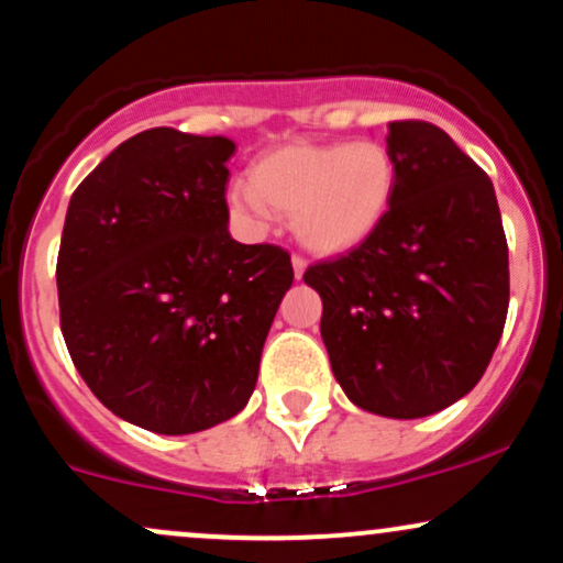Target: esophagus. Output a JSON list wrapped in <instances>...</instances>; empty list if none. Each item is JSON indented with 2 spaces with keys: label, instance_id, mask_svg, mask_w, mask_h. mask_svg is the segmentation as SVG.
I'll return each instance as SVG.
<instances>
[{
  "label": "esophagus",
  "instance_id": "1",
  "mask_svg": "<svg viewBox=\"0 0 563 563\" xmlns=\"http://www.w3.org/2000/svg\"><path fill=\"white\" fill-rule=\"evenodd\" d=\"M290 262H294V275H296V280H301L303 269H307V262H303L301 256H294V260H290Z\"/></svg>",
  "mask_w": 563,
  "mask_h": 563
}]
</instances>
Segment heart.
<instances>
[{"instance_id":"obj_1","label":"heart","mask_w":563,"mask_h":563,"mask_svg":"<svg viewBox=\"0 0 563 563\" xmlns=\"http://www.w3.org/2000/svg\"><path fill=\"white\" fill-rule=\"evenodd\" d=\"M394 183L397 169L384 142H288L251 164L249 187L230 190V209L249 224L290 217L303 249L335 256L378 230Z\"/></svg>"}]
</instances>
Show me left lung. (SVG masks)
<instances>
[{"label":"left lung","instance_id":"1","mask_svg":"<svg viewBox=\"0 0 563 563\" xmlns=\"http://www.w3.org/2000/svg\"><path fill=\"white\" fill-rule=\"evenodd\" d=\"M397 169L378 230L303 283L322 299L320 333L354 405L423 418L474 389L508 314V243L495 187L448 132L391 121Z\"/></svg>","mask_w":563,"mask_h":563}]
</instances>
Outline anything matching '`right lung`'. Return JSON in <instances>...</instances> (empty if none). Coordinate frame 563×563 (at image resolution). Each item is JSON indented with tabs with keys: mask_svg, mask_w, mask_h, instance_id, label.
<instances>
[{
	"mask_svg": "<svg viewBox=\"0 0 563 563\" xmlns=\"http://www.w3.org/2000/svg\"><path fill=\"white\" fill-rule=\"evenodd\" d=\"M235 142L134 134L70 196L57 296L76 371L108 410L156 434L238 416L294 283L288 251L228 232Z\"/></svg>",
	"mask_w": 563,
	"mask_h": 563,
	"instance_id": "add662e5",
	"label": "right lung"
}]
</instances>
